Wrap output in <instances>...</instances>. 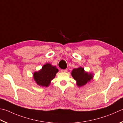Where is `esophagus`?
<instances>
[{
  "mask_svg": "<svg viewBox=\"0 0 123 123\" xmlns=\"http://www.w3.org/2000/svg\"><path fill=\"white\" fill-rule=\"evenodd\" d=\"M61 72H64V73H66V72H67L68 69H62V70H61Z\"/></svg>",
  "mask_w": 123,
  "mask_h": 123,
  "instance_id": "1",
  "label": "esophagus"
}]
</instances>
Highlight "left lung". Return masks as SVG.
<instances>
[{
	"label": "left lung",
	"instance_id": "obj_1",
	"mask_svg": "<svg viewBox=\"0 0 123 123\" xmlns=\"http://www.w3.org/2000/svg\"><path fill=\"white\" fill-rule=\"evenodd\" d=\"M71 75L77 81V84L79 86H84L87 82L90 81L93 77L91 74H89L82 67L74 69L71 72Z\"/></svg>",
	"mask_w": 123,
	"mask_h": 123
}]
</instances>
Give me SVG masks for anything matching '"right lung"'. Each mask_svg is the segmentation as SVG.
Instances as JSON below:
<instances>
[{"mask_svg":"<svg viewBox=\"0 0 123 123\" xmlns=\"http://www.w3.org/2000/svg\"><path fill=\"white\" fill-rule=\"evenodd\" d=\"M58 71L59 70L56 68V67L47 63L42 67L41 70L34 73V80L39 86L47 87L49 85L50 81L55 77Z\"/></svg>","mask_w":123,"mask_h":123,"instance_id":"add662e5","label":"right lung"}]
</instances>
